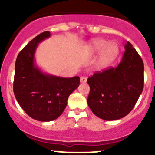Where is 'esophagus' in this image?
<instances>
[{
    "instance_id": "obj_1",
    "label": "esophagus",
    "mask_w": 155,
    "mask_h": 155,
    "mask_svg": "<svg viewBox=\"0 0 155 155\" xmlns=\"http://www.w3.org/2000/svg\"><path fill=\"white\" fill-rule=\"evenodd\" d=\"M80 81L81 83H85L87 81V78H85V77H81L80 78Z\"/></svg>"
}]
</instances>
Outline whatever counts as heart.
Listing matches in <instances>:
<instances>
[{"label":"heart","mask_w":155,"mask_h":155,"mask_svg":"<svg viewBox=\"0 0 155 155\" xmlns=\"http://www.w3.org/2000/svg\"><path fill=\"white\" fill-rule=\"evenodd\" d=\"M101 61L102 63H110L117 57L120 52V48L116 43L112 42L107 45V41L102 39H94L90 42L87 47V53L90 55L98 53L102 51Z\"/></svg>","instance_id":"heart-1"}]
</instances>
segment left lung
Listing matches in <instances>:
<instances>
[{
  "instance_id": "8db88e82",
  "label": "left lung",
  "mask_w": 155,
  "mask_h": 155,
  "mask_svg": "<svg viewBox=\"0 0 155 155\" xmlns=\"http://www.w3.org/2000/svg\"><path fill=\"white\" fill-rule=\"evenodd\" d=\"M116 68L97 71L87 78V105L104 120L121 119L130 113L143 88V63L130 42Z\"/></svg>"
}]
</instances>
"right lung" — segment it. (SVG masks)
I'll return each instance as SVG.
<instances>
[{
    "label": "right lung",
    "mask_w": 155,
    "mask_h": 155,
    "mask_svg": "<svg viewBox=\"0 0 155 155\" xmlns=\"http://www.w3.org/2000/svg\"><path fill=\"white\" fill-rule=\"evenodd\" d=\"M50 36L43 31L31 39L18 55L14 78V94L23 110L32 119L52 121L63 113L68 98L80 84V78L46 74L37 68L34 55L38 43Z\"/></svg>",
    "instance_id": "obj_1"
}]
</instances>
